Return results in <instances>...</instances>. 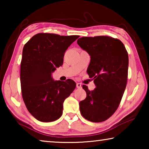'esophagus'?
Returning <instances> with one entry per match:
<instances>
[{"mask_svg": "<svg viewBox=\"0 0 149 149\" xmlns=\"http://www.w3.org/2000/svg\"><path fill=\"white\" fill-rule=\"evenodd\" d=\"M76 87H77V88H81V84H79V83H77Z\"/></svg>", "mask_w": 149, "mask_h": 149, "instance_id": "esophagus-1", "label": "esophagus"}]
</instances>
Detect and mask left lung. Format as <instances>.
I'll return each mask as SVG.
<instances>
[{
    "instance_id": "8db88e82",
    "label": "left lung",
    "mask_w": 149,
    "mask_h": 149,
    "mask_svg": "<svg viewBox=\"0 0 149 149\" xmlns=\"http://www.w3.org/2000/svg\"><path fill=\"white\" fill-rule=\"evenodd\" d=\"M79 46L91 56L87 74L96 87L79 102L82 116L92 122L108 119L120 105L127 84L129 58L120 40L108 36L84 37L77 40Z\"/></svg>"
}]
</instances>
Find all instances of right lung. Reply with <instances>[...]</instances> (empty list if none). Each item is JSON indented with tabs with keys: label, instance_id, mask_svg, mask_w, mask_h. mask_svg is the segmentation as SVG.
I'll return each mask as SVG.
<instances>
[{
	"label": "right lung",
	"instance_id": "1",
	"mask_svg": "<svg viewBox=\"0 0 149 149\" xmlns=\"http://www.w3.org/2000/svg\"><path fill=\"white\" fill-rule=\"evenodd\" d=\"M79 37L41 33L24 45L20 66L22 97L30 114L40 122L60 118L63 102L76 87L72 79L54 81L52 73L63 64L65 50Z\"/></svg>",
	"mask_w": 149,
	"mask_h": 149
}]
</instances>
